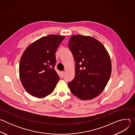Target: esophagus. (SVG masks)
I'll return each mask as SVG.
<instances>
[{"label":"esophagus","instance_id":"34e87169","mask_svg":"<svg viewBox=\"0 0 135 135\" xmlns=\"http://www.w3.org/2000/svg\"><path fill=\"white\" fill-rule=\"evenodd\" d=\"M61 78H63L64 75H65V72L64 71H61Z\"/></svg>","mask_w":135,"mask_h":135}]
</instances>
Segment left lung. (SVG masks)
Wrapping results in <instances>:
<instances>
[{
	"label": "left lung",
	"mask_w": 135,
	"mask_h": 135,
	"mask_svg": "<svg viewBox=\"0 0 135 135\" xmlns=\"http://www.w3.org/2000/svg\"><path fill=\"white\" fill-rule=\"evenodd\" d=\"M68 46L75 61V77L68 86L79 99H92L103 92L110 79V56L104 46L90 36H72Z\"/></svg>",
	"instance_id": "left-lung-1"
}]
</instances>
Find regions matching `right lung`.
Segmentation results:
<instances>
[{"instance_id": "1", "label": "right lung", "mask_w": 135, "mask_h": 135, "mask_svg": "<svg viewBox=\"0 0 135 135\" xmlns=\"http://www.w3.org/2000/svg\"><path fill=\"white\" fill-rule=\"evenodd\" d=\"M65 36L50 35L31 44L25 51L19 65L22 84L31 95L44 98L51 94L60 78L54 69L55 53Z\"/></svg>"}]
</instances>
